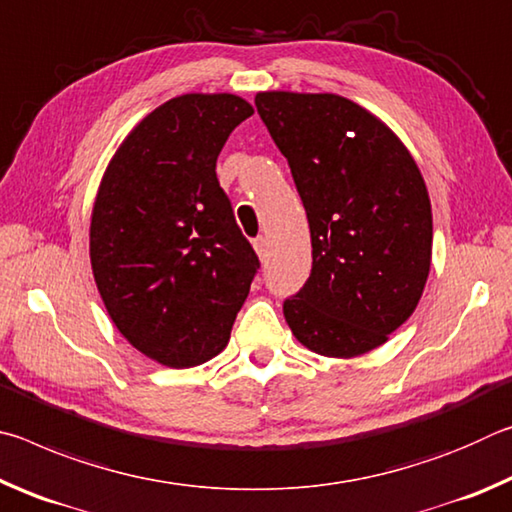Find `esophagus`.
Wrapping results in <instances>:
<instances>
[{"label": "esophagus", "instance_id": "obj_1", "mask_svg": "<svg viewBox=\"0 0 512 512\" xmlns=\"http://www.w3.org/2000/svg\"><path fill=\"white\" fill-rule=\"evenodd\" d=\"M253 246H255V253H257V257L262 259V262H266V259H268V253H271V244H268V239H266V237H257Z\"/></svg>", "mask_w": 512, "mask_h": 512}]
</instances>
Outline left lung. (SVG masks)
<instances>
[{
	"label": "left lung",
	"mask_w": 512,
	"mask_h": 512,
	"mask_svg": "<svg viewBox=\"0 0 512 512\" xmlns=\"http://www.w3.org/2000/svg\"><path fill=\"white\" fill-rule=\"evenodd\" d=\"M289 160L311 232V275L284 302L307 350L352 359L409 320L431 268V201L413 155L384 121L339 94L257 92Z\"/></svg>",
	"instance_id": "8db88e82"
}]
</instances>
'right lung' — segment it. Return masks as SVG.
Instances as JSON below:
<instances>
[{
	"label": "right lung",
	"instance_id": "right-lung-1",
	"mask_svg": "<svg viewBox=\"0 0 512 512\" xmlns=\"http://www.w3.org/2000/svg\"><path fill=\"white\" fill-rule=\"evenodd\" d=\"M253 112L237 94H180L126 135L101 178L94 282L121 336L162 366H201L228 345L259 268L216 180L225 140Z\"/></svg>",
	"mask_w": 512,
	"mask_h": 512
}]
</instances>
